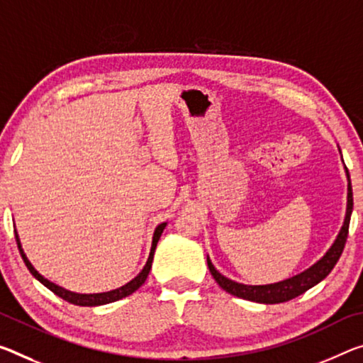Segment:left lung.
<instances>
[{
    "label": "left lung",
    "instance_id": "1",
    "mask_svg": "<svg viewBox=\"0 0 363 363\" xmlns=\"http://www.w3.org/2000/svg\"><path fill=\"white\" fill-rule=\"evenodd\" d=\"M339 153H341V148H339ZM342 158V157H341ZM346 177H347V206H346V216H344V223L339 233L336 235L335 242L331 244L330 249L326 250V254L320 258L318 262H315L312 267L303 269L302 273L291 276V278L278 281V283L272 284H258V286H250V284H242L238 283V281H233L226 278V276L221 274L215 268V264L211 263L210 257L206 255V263H208L210 273L218 284H220L221 289H224L229 294L235 297L245 298V301L258 302V303H279V302H287L291 298L303 294V292L308 291L310 287H313L323 281L328 274L331 273V269L335 268L337 263L339 257H341L344 245H346L347 233H349V223H350V215H352V186H350V176L346 166Z\"/></svg>",
    "mask_w": 363,
    "mask_h": 363
}]
</instances>
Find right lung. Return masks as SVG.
Returning <instances> with one entry per match:
<instances>
[{
	"label": "right lung",
	"instance_id": "obj_1",
	"mask_svg": "<svg viewBox=\"0 0 363 363\" xmlns=\"http://www.w3.org/2000/svg\"><path fill=\"white\" fill-rule=\"evenodd\" d=\"M166 224L168 223H161L158 224L157 228H155V233H153V239H152V249H150V255H148V260L145 263V267L142 268V272L135 276L134 279H130L129 283H125L124 286L118 287V289H113V291H108V292H96V294H79V292H72V291H67L65 287L57 286L55 283H51L48 281L45 276L40 274L35 268H33V264L28 262V258L26 255L24 249H22V244H21V239H19V234L14 229V234H16V242L17 247H19V252H21V257L22 260H24L26 267L28 268V272L32 273V276L35 279H38L40 283H42L45 287H48L51 292H55L57 297L65 298L69 303H74V306H80V307H96V306H105V303H111V302H116L119 298H124L130 296L132 292H135L139 287L145 283L148 273H150L152 269V262H153V255H155V249H157V244L161 238V234H163Z\"/></svg>",
	"mask_w": 363,
	"mask_h": 363
}]
</instances>
